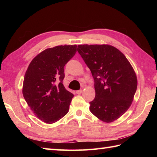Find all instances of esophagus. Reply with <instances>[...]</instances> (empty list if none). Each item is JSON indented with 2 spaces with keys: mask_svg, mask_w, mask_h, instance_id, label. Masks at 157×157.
Here are the masks:
<instances>
[{
  "mask_svg": "<svg viewBox=\"0 0 157 157\" xmlns=\"http://www.w3.org/2000/svg\"><path fill=\"white\" fill-rule=\"evenodd\" d=\"M82 93V90H79L76 91V94H81Z\"/></svg>",
  "mask_w": 157,
  "mask_h": 157,
  "instance_id": "1",
  "label": "esophagus"
}]
</instances>
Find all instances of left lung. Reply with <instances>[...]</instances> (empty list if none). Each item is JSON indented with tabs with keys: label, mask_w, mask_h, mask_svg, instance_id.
Segmentation results:
<instances>
[{
	"label": "left lung",
	"mask_w": 157,
	"mask_h": 157,
	"mask_svg": "<svg viewBox=\"0 0 157 157\" xmlns=\"http://www.w3.org/2000/svg\"><path fill=\"white\" fill-rule=\"evenodd\" d=\"M78 51L91 71L96 96L90 102L93 115L105 123L128 111L138 86L134 68L125 56L109 44H80Z\"/></svg>",
	"instance_id": "left-lung-1"
}]
</instances>
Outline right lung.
Wrapping results in <instances>:
<instances>
[{
	"label": "right lung",
	"mask_w": 157,
	"mask_h": 157,
	"mask_svg": "<svg viewBox=\"0 0 157 157\" xmlns=\"http://www.w3.org/2000/svg\"><path fill=\"white\" fill-rule=\"evenodd\" d=\"M77 52V45L47 48L29 63L24 76L22 93L34 115L52 124L69 110L73 94L63 84L64 67Z\"/></svg>",
	"instance_id": "obj_1"
}]
</instances>
